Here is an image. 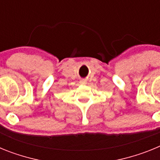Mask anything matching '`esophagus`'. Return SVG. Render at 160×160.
I'll use <instances>...</instances> for the list:
<instances>
[{
	"mask_svg": "<svg viewBox=\"0 0 160 160\" xmlns=\"http://www.w3.org/2000/svg\"><path fill=\"white\" fill-rule=\"evenodd\" d=\"M80 83H81V84H82V85H84V84H86V83H87V81H86L85 79H82V80H81V81H80Z\"/></svg>",
	"mask_w": 160,
	"mask_h": 160,
	"instance_id": "1",
	"label": "esophagus"
}]
</instances>
